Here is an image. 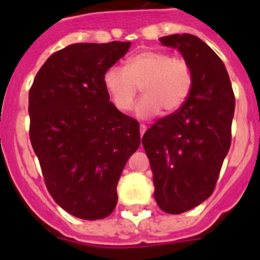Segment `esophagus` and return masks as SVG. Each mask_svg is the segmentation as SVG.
<instances>
[{"mask_svg":"<svg viewBox=\"0 0 260 260\" xmlns=\"http://www.w3.org/2000/svg\"><path fill=\"white\" fill-rule=\"evenodd\" d=\"M147 131V125H144V124H140V135H144V132Z\"/></svg>","mask_w":260,"mask_h":260,"instance_id":"1","label":"esophagus"}]
</instances>
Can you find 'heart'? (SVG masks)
<instances>
[{
  "mask_svg": "<svg viewBox=\"0 0 260 260\" xmlns=\"http://www.w3.org/2000/svg\"><path fill=\"white\" fill-rule=\"evenodd\" d=\"M104 85L114 106L121 112L132 108L140 86L144 95L136 105L143 118L163 109L175 113L185 105L193 86L189 62L165 51H142L131 56L125 67H110L104 75Z\"/></svg>",
  "mask_w": 260,
  "mask_h": 260,
  "instance_id": "1",
  "label": "heart"
}]
</instances>
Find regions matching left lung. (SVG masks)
I'll list each match as a JSON object with an SVG mask.
<instances>
[{"label":"left lung","instance_id":"8db88e82","mask_svg":"<svg viewBox=\"0 0 260 260\" xmlns=\"http://www.w3.org/2000/svg\"><path fill=\"white\" fill-rule=\"evenodd\" d=\"M160 42L178 48L189 62L193 86L185 105L156 120L142 143L159 208L179 214L213 193L231 147L235 94L222 60L201 39L177 34Z\"/></svg>","mask_w":260,"mask_h":260}]
</instances>
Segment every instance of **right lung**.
Masks as SVG:
<instances>
[{
    "label": "right lung",
    "instance_id": "obj_1",
    "mask_svg": "<svg viewBox=\"0 0 260 260\" xmlns=\"http://www.w3.org/2000/svg\"><path fill=\"white\" fill-rule=\"evenodd\" d=\"M131 42L75 43L51 55L29 89V139L55 202L83 220L109 216L140 146L139 122L109 101L106 70Z\"/></svg>",
    "mask_w": 260,
    "mask_h": 260
}]
</instances>
